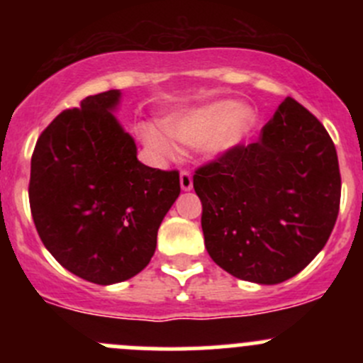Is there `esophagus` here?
I'll list each match as a JSON object with an SVG mask.
<instances>
[{"instance_id": "esophagus-1", "label": "esophagus", "mask_w": 363, "mask_h": 363, "mask_svg": "<svg viewBox=\"0 0 363 363\" xmlns=\"http://www.w3.org/2000/svg\"><path fill=\"white\" fill-rule=\"evenodd\" d=\"M181 188L184 191H189L193 188V177L188 170H182L181 172Z\"/></svg>"}]
</instances>
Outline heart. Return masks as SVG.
Masks as SVG:
<instances>
[{
  "mask_svg": "<svg viewBox=\"0 0 363 363\" xmlns=\"http://www.w3.org/2000/svg\"><path fill=\"white\" fill-rule=\"evenodd\" d=\"M252 124L255 113L250 108L218 104L172 117L164 123V130L179 144H196L205 138V151L218 155L242 142ZM144 140L158 156L172 155L170 140L156 128H145Z\"/></svg>",
  "mask_w": 363,
  "mask_h": 363,
  "instance_id": "b5f03b06",
  "label": "heart"
}]
</instances>
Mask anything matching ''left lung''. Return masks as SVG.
Listing matches in <instances>:
<instances>
[{"label":"left lung","instance_id":"obj_1","mask_svg":"<svg viewBox=\"0 0 363 363\" xmlns=\"http://www.w3.org/2000/svg\"><path fill=\"white\" fill-rule=\"evenodd\" d=\"M211 258L232 276L277 284L306 269L339 214L337 152L323 124L284 98L252 144L195 170Z\"/></svg>","mask_w":363,"mask_h":363}]
</instances>
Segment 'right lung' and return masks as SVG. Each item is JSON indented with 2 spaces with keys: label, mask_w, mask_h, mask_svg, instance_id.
<instances>
[{
  "label": "right lung",
  "mask_w": 363,
  "mask_h": 363,
  "mask_svg": "<svg viewBox=\"0 0 363 363\" xmlns=\"http://www.w3.org/2000/svg\"><path fill=\"white\" fill-rule=\"evenodd\" d=\"M119 91L87 96L42 131L31 156L29 207L50 255L75 276L113 284L137 276L181 193L177 170L145 167L112 116Z\"/></svg>",
  "instance_id": "right-lung-1"
}]
</instances>
